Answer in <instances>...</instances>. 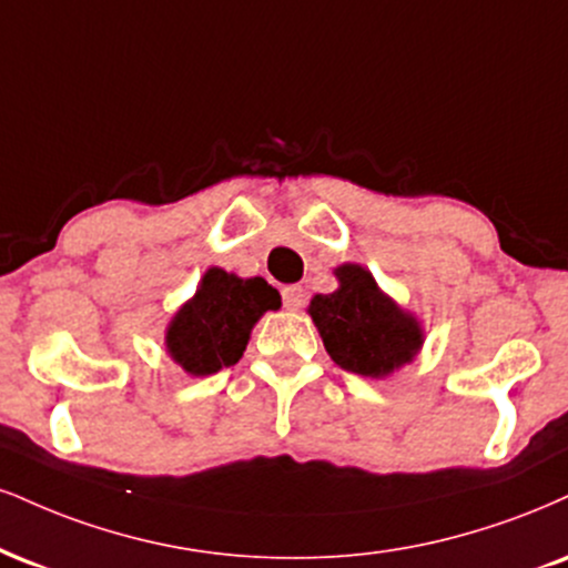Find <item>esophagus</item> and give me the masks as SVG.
I'll return each instance as SVG.
<instances>
[{
    "label": "esophagus",
    "instance_id": "obj_1",
    "mask_svg": "<svg viewBox=\"0 0 568 568\" xmlns=\"http://www.w3.org/2000/svg\"><path fill=\"white\" fill-rule=\"evenodd\" d=\"M283 302H285V310H291V312L302 310V306H304V288H302V285H285Z\"/></svg>",
    "mask_w": 568,
    "mask_h": 568
}]
</instances>
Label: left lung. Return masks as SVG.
Wrapping results in <instances>:
<instances>
[{
    "label": "left lung",
    "instance_id": "1",
    "mask_svg": "<svg viewBox=\"0 0 568 568\" xmlns=\"http://www.w3.org/2000/svg\"><path fill=\"white\" fill-rule=\"evenodd\" d=\"M333 275L338 288L312 296L306 312L338 367L365 378H388L418 357L426 341L420 320L381 291L371 270L346 262Z\"/></svg>",
    "mask_w": 568,
    "mask_h": 568
}]
</instances>
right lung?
Masks as SVG:
<instances>
[{
    "instance_id": "right-lung-1",
    "label": "right lung",
    "mask_w": 568,
    "mask_h": 568,
    "mask_svg": "<svg viewBox=\"0 0 568 568\" xmlns=\"http://www.w3.org/2000/svg\"><path fill=\"white\" fill-rule=\"evenodd\" d=\"M280 310V293L264 277H237L209 266L193 298L166 325V354L193 378L235 365L264 312Z\"/></svg>"
}]
</instances>
